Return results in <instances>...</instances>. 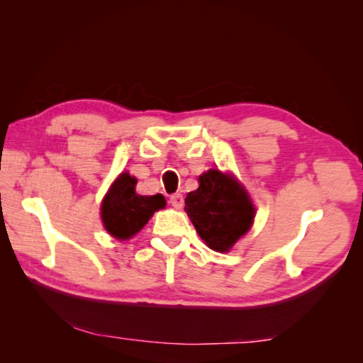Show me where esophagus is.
<instances>
[{
	"label": "esophagus",
	"instance_id": "obj_1",
	"mask_svg": "<svg viewBox=\"0 0 363 363\" xmlns=\"http://www.w3.org/2000/svg\"><path fill=\"white\" fill-rule=\"evenodd\" d=\"M169 203L171 206H174L176 210H181V208L184 206V196L182 194H173L169 196Z\"/></svg>",
	"mask_w": 363,
	"mask_h": 363
}]
</instances>
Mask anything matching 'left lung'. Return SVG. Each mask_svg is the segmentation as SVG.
I'll use <instances>...</instances> for the list:
<instances>
[{
  "instance_id": "8db88e82",
  "label": "left lung",
  "mask_w": 363,
  "mask_h": 363,
  "mask_svg": "<svg viewBox=\"0 0 363 363\" xmlns=\"http://www.w3.org/2000/svg\"><path fill=\"white\" fill-rule=\"evenodd\" d=\"M199 182V189L187 194L184 210L208 248L227 253L253 225L255 205L229 173L208 169Z\"/></svg>"
}]
</instances>
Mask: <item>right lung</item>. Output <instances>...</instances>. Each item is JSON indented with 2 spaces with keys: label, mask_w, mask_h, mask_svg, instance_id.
Masks as SVG:
<instances>
[{
  "label": "right lung",
  "mask_w": 363,
  "mask_h": 363,
  "mask_svg": "<svg viewBox=\"0 0 363 363\" xmlns=\"http://www.w3.org/2000/svg\"><path fill=\"white\" fill-rule=\"evenodd\" d=\"M136 177L125 171L113 181L102 200V224L118 240H130L149 223L153 213L167 206L162 194L150 196L136 194Z\"/></svg>",
  "instance_id": "obj_1"
}]
</instances>
